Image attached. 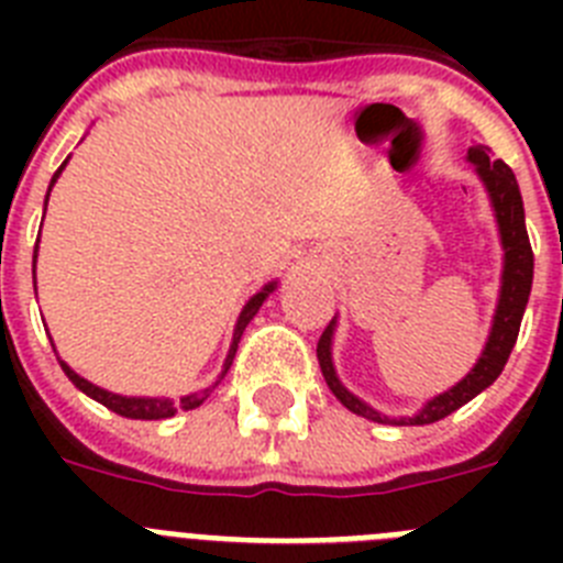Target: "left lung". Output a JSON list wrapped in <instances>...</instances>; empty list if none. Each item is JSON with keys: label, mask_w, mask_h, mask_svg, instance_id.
Returning <instances> with one entry per match:
<instances>
[{"label": "left lung", "mask_w": 563, "mask_h": 563, "mask_svg": "<svg viewBox=\"0 0 563 563\" xmlns=\"http://www.w3.org/2000/svg\"><path fill=\"white\" fill-rule=\"evenodd\" d=\"M467 163H474L476 177L485 186L487 200H490V208H494L496 228H499L501 251H505L501 253L499 298H496L494 321H490V332H487V341L482 346V355L476 357L474 369L467 372L460 383H454L451 389L426 400V406L417 415L389 417L380 415L377 409H372L369 402H363L361 397L352 395L341 383V377H338L335 363H332V338H335L338 321L332 318L321 341H318V363H321V372H324L330 391L352 415H361L372 422H389V426H429V422L454 415L460 406H465L479 391H485L501 375L507 357H510V350L516 346L527 298H530V287H533V247H530V236H527L525 225V202H521L516 174L510 172L507 163L494 161L490 148L474 143V146L467 148Z\"/></svg>", "instance_id": "1"}]
</instances>
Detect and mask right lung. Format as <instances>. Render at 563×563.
Segmentation results:
<instances>
[{"label":"right lung","mask_w":563,"mask_h":563,"mask_svg":"<svg viewBox=\"0 0 563 563\" xmlns=\"http://www.w3.org/2000/svg\"><path fill=\"white\" fill-rule=\"evenodd\" d=\"M67 161H69V157H67ZM67 161H64L62 166H58V172L53 174V180H49V188H47V200H49V191H53V186H56V180H58V177H62V172H64V166H67ZM47 200H44V211H47ZM36 256H38V245H36V251H33V278H36ZM276 285H278V282H267V285L262 287V290H258L256 296L247 298V305L242 307V312H239V318H236V327H233L231 346H228L225 363H222V372H220V377H217V383H211V386H206V389H200V391H191V395L180 397V400H177V402H174L172 397H126V395H114V391L101 389V386H96V383H89L87 377H81V375H78V372L69 369V366L62 361V357H58V363H62L64 375H67L69 380H73V386H76V389H81L87 397H92V400H98V402H101V406H107V409L114 411V415L129 417V420H166V417H174V415H177V411H191V409H197V406H202V402H206V397L211 395V391L217 389V386H220L222 377L228 375V369H231V363H233V355H236L239 338H242L245 327L253 321V316H256V312H258V307L265 305L267 296H271V292L276 290Z\"/></svg>","instance_id":"right-lung-1"}]
</instances>
